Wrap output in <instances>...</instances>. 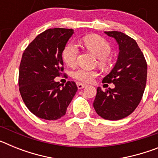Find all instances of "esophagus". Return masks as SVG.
Returning a JSON list of instances; mask_svg holds the SVG:
<instances>
[{"label": "esophagus", "instance_id": "obj_1", "mask_svg": "<svg viewBox=\"0 0 158 158\" xmlns=\"http://www.w3.org/2000/svg\"><path fill=\"white\" fill-rule=\"evenodd\" d=\"M77 86L78 89H82L85 87L86 85H85V84H82V83H77Z\"/></svg>", "mask_w": 158, "mask_h": 158}]
</instances>
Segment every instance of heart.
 <instances>
[{"instance_id":"obj_1","label":"heart","mask_w":158,"mask_h":158,"mask_svg":"<svg viewBox=\"0 0 158 158\" xmlns=\"http://www.w3.org/2000/svg\"><path fill=\"white\" fill-rule=\"evenodd\" d=\"M84 47L87 49L89 52L94 54L98 58V63L100 66L105 67L109 63L108 55L111 51V46L104 38L97 35H89L82 39ZM77 46L74 43H69L66 44L62 51V58L67 65L74 66L77 63L78 56ZM98 76V73L96 70L79 69L73 72V77L78 81L89 83L93 81L95 77Z\"/></svg>"}]
</instances>
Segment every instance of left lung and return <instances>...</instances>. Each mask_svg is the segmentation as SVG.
<instances>
[{
	"mask_svg": "<svg viewBox=\"0 0 158 158\" xmlns=\"http://www.w3.org/2000/svg\"><path fill=\"white\" fill-rule=\"evenodd\" d=\"M118 44V59L103 83H113L114 89H96L93 107L104 119L118 120L131 115L140 103L147 77V64L136 41L120 31H104Z\"/></svg>",
	"mask_w": 158,
	"mask_h": 158,
	"instance_id": "1",
	"label": "left lung"
}]
</instances>
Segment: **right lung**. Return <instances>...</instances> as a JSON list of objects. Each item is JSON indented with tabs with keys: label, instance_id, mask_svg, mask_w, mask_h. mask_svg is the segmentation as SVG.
<instances>
[{
	"label": "right lung",
	"instance_id": "right-lung-1",
	"mask_svg": "<svg viewBox=\"0 0 158 158\" xmlns=\"http://www.w3.org/2000/svg\"><path fill=\"white\" fill-rule=\"evenodd\" d=\"M73 29L51 28L36 36L23 51L19 89L29 111L40 118L56 120L65 115L77 91L74 81L60 86L54 80L62 74V51Z\"/></svg>",
	"mask_w": 158,
	"mask_h": 158
}]
</instances>
